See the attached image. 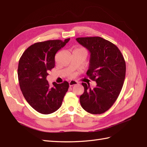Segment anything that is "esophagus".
<instances>
[{
  "mask_svg": "<svg viewBox=\"0 0 147 147\" xmlns=\"http://www.w3.org/2000/svg\"><path fill=\"white\" fill-rule=\"evenodd\" d=\"M78 83V82H76V81L72 80V81H70V82H69V85L70 86H73V85H77Z\"/></svg>",
  "mask_w": 147,
  "mask_h": 147,
  "instance_id": "esophagus-1",
  "label": "esophagus"
}]
</instances>
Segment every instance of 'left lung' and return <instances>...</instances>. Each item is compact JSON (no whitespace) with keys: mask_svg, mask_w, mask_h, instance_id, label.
<instances>
[{"mask_svg":"<svg viewBox=\"0 0 147 147\" xmlns=\"http://www.w3.org/2000/svg\"><path fill=\"white\" fill-rule=\"evenodd\" d=\"M76 41L88 50L90 64L86 74L96 86L82 83L85 91L80 101L84 110L93 114L104 113L116 100L126 75V62L119 49L99 36L81 37Z\"/></svg>","mask_w":147,"mask_h":147,"instance_id":"left-lung-1","label":"left lung"}]
</instances>
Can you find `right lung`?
<instances>
[{"label": "right lung", "mask_w": 147, "mask_h": 147, "mask_svg": "<svg viewBox=\"0 0 147 147\" xmlns=\"http://www.w3.org/2000/svg\"><path fill=\"white\" fill-rule=\"evenodd\" d=\"M67 38L35 43L30 46L19 61L18 75L22 93L37 112L49 114L61 107L69 83L54 82L49 85L48 73L55 66V55L69 41Z\"/></svg>", "instance_id": "obj_1"}]
</instances>
